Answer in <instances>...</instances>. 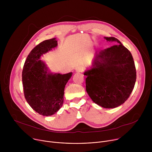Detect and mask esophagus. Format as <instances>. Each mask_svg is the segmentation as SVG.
Segmentation results:
<instances>
[{"label":"esophagus","instance_id":"34e87169","mask_svg":"<svg viewBox=\"0 0 152 152\" xmlns=\"http://www.w3.org/2000/svg\"><path fill=\"white\" fill-rule=\"evenodd\" d=\"M75 70H76V72H77V73H80V72H83V68H82V67H80V66L77 67L75 69Z\"/></svg>","mask_w":152,"mask_h":152}]
</instances>
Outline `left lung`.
<instances>
[{"label": "left lung", "instance_id": "1", "mask_svg": "<svg viewBox=\"0 0 152 152\" xmlns=\"http://www.w3.org/2000/svg\"><path fill=\"white\" fill-rule=\"evenodd\" d=\"M104 39L117 45L96 53L93 68L84 73L86 91L95 103L114 108L124 103L133 91L136 69L131 53L118 39Z\"/></svg>", "mask_w": 152, "mask_h": 152}]
</instances>
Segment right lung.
I'll return each mask as SVG.
<instances>
[{
    "mask_svg": "<svg viewBox=\"0 0 152 152\" xmlns=\"http://www.w3.org/2000/svg\"><path fill=\"white\" fill-rule=\"evenodd\" d=\"M57 45L56 38L40 42L28 55L22 72L25 97L35 112L45 116L55 114L62 107L65 86L72 76V72L51 73L39 59L41 55Z\"/></svg>",
    "mask_w": 152,
    "mask_h": 152,
    "instance_id": "obj_1",
    "label": "right lung"
}]
</instances>
